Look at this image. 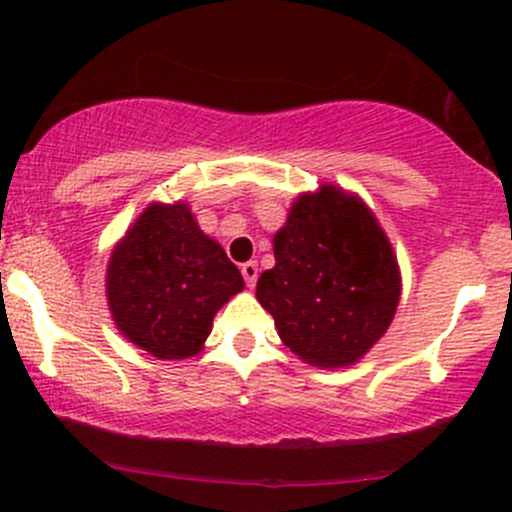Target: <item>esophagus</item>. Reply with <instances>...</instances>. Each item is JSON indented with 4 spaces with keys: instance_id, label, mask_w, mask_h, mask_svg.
Listing matches in <instances>:
<instances>
[{
    "instance_id": "obj_1",
    "label": "esophagus",
    "mask_w": 512,
    "mask_h": 512,
    "mask_svg": "<svg viewBox=\"0 0 512 512\" xmlns=\"http://www.w3.org/2000/svg\"><path fill=\"white\" fill-rule=\"evenodd\" d=\"M242 277H245V285L247 287H255L257 285V262H245V265L240 267Z\"/></svg>"
}]
</instances>
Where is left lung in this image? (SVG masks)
I'll list each match as a JSON object with an SVG mask.
<instances>
[{
  "label": "left lung",
  "mask_w": 512,
  "mask_h": 512,
  "mask_svg": "<svg viewBox=\"0 0 512 512\" xmlns=\"http://www.w3.org/2000/svg\"><path fill=\"white\" fill-rule=\"evenodd\" d=\"M257 302L302 361L352 366L389 329L401 272L374 213L337 185L302 193L275 235V267L257 280Z\"/></svg>",
  "instance_id": "8db88e82"
}]
</instances>
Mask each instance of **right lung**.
I'll return each mask as SVG.
<instances>
[{"label": "right lung", "instance_id": "1", "mask_svg": "<svg viewBox=\"0 0 512 512\" xmlns=\"http://www.w3.org/2000/svg\"><path fill=\"white\" fill-rule=\"evenodd\" d=\"M240 270L185 203H151L113 247L106 297L118 332L158 359L203 349L213 317L242 292Z\"/></svg>", "mask_w": 512, "mask_h": 512}]
</instances>
